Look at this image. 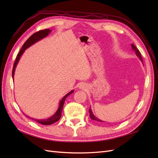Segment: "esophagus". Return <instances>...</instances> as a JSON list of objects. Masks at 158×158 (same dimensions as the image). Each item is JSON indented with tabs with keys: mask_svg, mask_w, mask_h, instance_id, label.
<instances>
[{
	"mask_svg": "<svg viewBox=\"0 0 158 158\" xmlns=\"http://www.w3.org/2000/svg\"><path fill=\"white\" fill-rule=\"evenodd\" d=\"M80 88H82V89H85V84H84L83 83L81 84L80 85Z\"/></svg>",
	"mask_w": 158,
	"mask_h": 158,
	"instance_id": "esophagus-1",
	"label": "esophagus"
}]
</instances>
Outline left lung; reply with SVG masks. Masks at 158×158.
<instances>
[{
	"label": "left lung",
	"mask_w": 158,
	"mask_h": 158,
	"mask_svg": "<svg viewBox=\"0 0 158 158\" xmlns=\"http://www.w3.org/2000/svg\"><path fill=\"white\" fill-rule=\"evenodd\" d=\"M131 46H132V49L135 51V53H136V55L138 56V58H139L140 59V60L141 61H142V57H141V55H140V51H139V50H138L136 47L135 46V45H133V44H132L131 45ZM89 117H90V118L92 119V120H94V121H99V122H104V121H101V120H99V118H98L96 117H95V115L94 114H93V113H92V109H91V107L89 108Z\"/></svg>",
	"instance_id": "1"
}]
</instances>
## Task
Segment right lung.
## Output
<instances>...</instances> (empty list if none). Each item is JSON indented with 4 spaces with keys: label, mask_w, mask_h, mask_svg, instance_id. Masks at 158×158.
Wrapping results in <instances>:
<instances>
[{
    "label": "right lung",
    "mask_w": 158,
    "mask_h": 158,
    "mask_svg": "<svg viewBox=\"0 0 158 158\" xmlns=\"http://www.w3.org/2000/svg\"><path fill=\"white\" fill-rule=\"evenodd\" d=\"M51 31L49 29H45V30H40L39 31L35 32V33H33L32 35H31L29 38H28L27 41L24 43V44L23 45L20 52H19L18 53V55L16 56V60L14 63L13 69H12V73L13 80H14V72H15L16 66V65L18 63L19 60H20L21 56L23 53V52H24V51L26 49H27L28 47H30L31 45H32L33 44H34L35 43L37 42L38 41H40L41 39H43V38H44L46 36L48 35L49 33ZM73 92H74V91L72 90L69 94H67L64 95L63 98L60 100V103H59V107L58 109H57V111H56V113L52 117H51L48 118H46V119H35V118H31L33 119V120L35 121L37 123L42 124V125H52V124H53V123H56V121H58L59 119L60 118V117H61L62 111H63V106H64L65 99H66V98L69 96V95H70L71 94H73ZM27 117H29L28 116H27ZM29 118H30V117H29Z\"/></svg>",
    "instance_id": "obj_1"
}]
</instances>
